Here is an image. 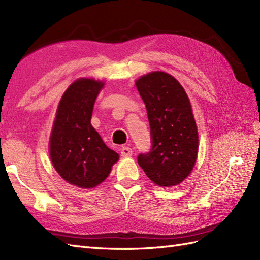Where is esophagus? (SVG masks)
Listing matches in <instances>:
<instances>
[{
    "mask_svg": "<svg viewBox=\"0 0 260 260\" xmlns=\"http://www.w3.org/2000/svg\"><path fill=\"white\" fill-rule=\"evenodd\" d=\"M120 153L123 156H131L133 154V150L128 146H123L120 150Z\"/></svg>",
    "mask_w": 260,
    "mask_h": 260,
    "instance_id": "1",
    "label": "esophagus"
}]
</instances>
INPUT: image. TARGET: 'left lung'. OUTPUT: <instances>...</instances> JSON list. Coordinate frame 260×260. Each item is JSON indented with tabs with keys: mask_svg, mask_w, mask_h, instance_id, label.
Returning a JSON list of instances; mask_svg holds the SVG:
<instances>
[{
	"mask_svg": "<svg viewBox=\"0 0 260 260\" xmlns=\"http://www.w3.org/2000/svg\"><path fill=\"white\" fill-rule=\"evenodd\" d=\"M150 121L152 146L137 161L159 186L181 183L194 167L198 129L189 98L174 77L163 71L147 74L136 81Z\"/></svg>",
	"mask_w": 260,
	"mask_h": 260,
	"instance_id": "obj_1",
	"label": "left lung"
}]
</instances>
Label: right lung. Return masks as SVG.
Segmentation results:
<instances>
[{"mask_svg":"<svg viewBox=\"0 0 260 260\" xmlns=\"http://www.w3.org/2000/svg\"><path fill=\"white\" fill-rule=\"evenodd\" d=\"M104 84L76 80L64 91L50 137V157L63 180L90 189L107 178L118 154L110 150L90 124L93 104Z\"/></svg>","mask_w":260,"mask_h":260,"instance_id":"right-lung-1","label":"right lung"}]
</instances>
